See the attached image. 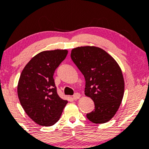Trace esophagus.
I'll use <instances>...</instances> for the list:
<instances>
[{"label":"esophagus","instance_id":"34e87169","mask_svg":"<svg viewBox=\"0 0 149 149\" xmlns=\"http://www.w3.org/2000/svg\"><path fill=\"white\" fill-rule=\"evenodd\" d=\"M80 97V95L79 93H75L73 96V99L74 100H78Z\"/></svg>","mask_w":149,"mask_h":149}]
</instances>
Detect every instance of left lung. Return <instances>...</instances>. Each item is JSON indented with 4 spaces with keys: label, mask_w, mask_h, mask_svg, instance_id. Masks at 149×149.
Returning <instances> with one entry per match:
<instances>
[{
    "label": "left lung",
    "mask_w": 149,
    "mask_h": 149,
    "mask_svg": "<svg viewBox=\"0 0 149 149\" xmlns=\"http://www.w3.org/2000/svg\"><path fill=\"white\" fill-rule=\"evenodd\" d=\"M71 57L85 79V94L95 103L87 113L93 123H104L113 117L122 102L125 83L120 68L104 49L95 46L78 47Z\"/></svg>",
    "instance_id": "1"
}]
</instances>
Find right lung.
I'll return each mask as SVG.
<instances>
[{
	"label": "right lung",
	"mask_w": 149,
	"mask_h": 149,
	"mask_svg": "<svg viewBox=\"0 0 149 149\" xmlns=\"http://www.w3.org/2000/svg\"><path fill=\"white\" fill-rule=\"evenodd\" d=\"M67 54L66 49L38 53L26 65L20 75L17 86L20 104L27 115L41 126L55 124L68 103L58 95L53 78Z\"/></svg>",
	"instance_id": "obj_1"
}]
</instances>
